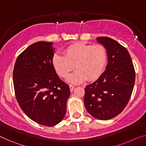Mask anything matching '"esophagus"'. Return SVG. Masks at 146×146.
Returning <instances> with one entry per match:
<instances>
[{
    "label": "esophagus",
    "mask_w": 146,
    "mask_h": 146,
    "mask_svg": "<svg viewBox=\"0 0 146 146\" xmlns=\"http://www.w3.org/2000/svg\"><path fill=\"white\" fill-rule=\"evenodd\" d=\"M69 88H70L71 92H73L74 89H75V86H74L73 85H71V84H70V85H69Z\"/></svg>",
    "instance_id": "34e87169"
}]
</instances>
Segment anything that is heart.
I'll return each mask as SVG.
<instances>
[{"label":"heart","instance_id":"1","mask_svg":"<svg viewBox=\"0 0 146 146\" xmlns=\"http://www.w3.org/2000/svg\"><path fill=\"white\" fill-rule=\"evenodd\" d=\"M64 54H54L53 66L63 78L67 77L76 66L77 69L67 79L68 82L74 84L80 83L86 79H97L104 72L108 62L107 49L101 44L75 43L65 49Z\"/></svg>","mask_w":146,"mask_h":146}]
</instances>
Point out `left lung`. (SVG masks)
<instances>
[{
	"instance_id": "8db88e82",
	"label": "left lung",
	"mask_w": 146,
	"mask_h": 146,
	"mask_svg": "<svg viewBox=\"0 0 146 146\" xmlns=\"http://www.w3.org/2000/svg\"><path fill=\"white\" fill-rule=\"evenodd\" d=\"M107 49L106 70L84 88V103L89 113L100 120H109L123 111L131 97L135 70L129 52L113 39L97 38Z\"/></svg>"
}]
</instances>
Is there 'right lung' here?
I'll return each instance as SVG.
<instances>
[{
	"label": "right lung",
	"instance_id": "1",
	"mask_svg": "<svg viewBox=\"0 0 146 146\" xmlns=\"http://www.w3.org/2000/svg\"><path fill=\"white\" fill-rule=\"evenodd\" d=\"M52 42L30 45L17 58L13 71L16 98L23 111L36 123L52 127L64 118L70 95L52 63Z\"/></svg>",
	"mask_w": 146,
	"mask_h": 146
}]
</instances>
